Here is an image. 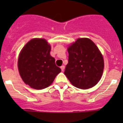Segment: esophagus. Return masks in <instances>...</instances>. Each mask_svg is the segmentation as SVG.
Masks as SVG:
<instances>
[{
  "label": "esophagus",
  "mask_w": 123,
  "mask_h": 123,
  "mask_svg": "<svg viewBox=\"0 0 123 123\" xmlns=\"http://www.w3.org/2000/svg\"><path fill=\"white\" fill-rule=\"evenodd\" d=\"M61 69H62V71H64V69H65V66H64V65H63V66L61 67Z\"/></svg>",
  "instance_id": "1"
}]
</instances>
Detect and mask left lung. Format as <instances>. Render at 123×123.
<instances>
[{"label": "left lung", "instance_id": "obj_1", "mask_svg": "<svg viewBox=\"0 0 123 123\" xmlns=\"http://www.w3.org/2000/svg\"><path fill=\"white\" fill-rule=\"evenodd\" d=\"M68 63L64 74L76 87L87 89L100 80L104 61L100 51L91 39L79 38L68 48Z\"/></svg>", "mask_w": 123, "mask_h": 123}]
</instances>
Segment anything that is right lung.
<instances>
[{
	"label": "right lung",
	"instance_id": "1",
	"mask_svg": "<svg viewBox=\"0 0 123 123\" xmlns=\"http://www.w3.org/2000/svg\"><path fill=\"white\" fill-rule=\"evenodd\" d=\"M50 49L46 40L34 38L19 53L18 67L20 76L26 84L34 89L49 86L62 71L50 54Z\"/></svg>",
	"mask_w": 123,
	"mask_h": 123
}]
</instances>
